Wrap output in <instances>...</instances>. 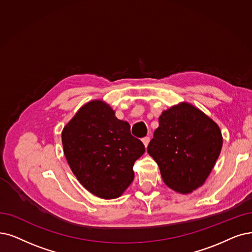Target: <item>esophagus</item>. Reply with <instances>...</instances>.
I'll return each mask as SVG.
<instances>
[{
    "instance_id": "34e87169",
    "label": "esophagus",
    "mask_w": 252,
    "mask_h": 252,
    "mask_svg": "<svg viewBox=\"0 0 252 252\" xmlns=\"http://www.w3.org/2000/svg\"><path fill=\"white\" fill-rule=\"evenodd\" d=\"M142 142L144 143L145 147L147 148V147H148V145H149V142H150V137H149V136H145V137L142 139Z\"/></svg>"
}]
</instances>
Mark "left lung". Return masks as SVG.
<instances>
[{"label": "left lung", "instance_id": "obj_1", "mask_svg": "<svg viewBox=\"0 0 252 252\" xmlns=\"http://www.w3.org/2000/svg\"><path fill=\"white\" fill-rule=\"evenodd\" d=\"M217 123L188 102L163 110L147 148L159 166L163 182L188 194L203 186L222 148Z\"/></svg>", "mask_w": 252, "mask_h": 252}]
</instances>
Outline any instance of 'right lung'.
<instances>
[{"mask_svg": "<svg viewBox=\"0 0 252 252\" xmlns=\"http://www.w3.org/2000/svg\"><path fill=\"white\" fill-rule=\"evenodd\" d=\"M62 144L79 183L103 199L124 193L134 179V162L145 153L144 144L130 133V125L99 99L83 105L65 125Z\"/></svg>", "mask_w": 252, "mask_h": 252, "instance_id": "obj_1", "label": "right lung"}]
</instances>
